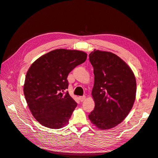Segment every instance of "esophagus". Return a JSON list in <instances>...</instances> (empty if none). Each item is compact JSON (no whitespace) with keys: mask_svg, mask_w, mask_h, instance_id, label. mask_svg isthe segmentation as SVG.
Wrapping results in <instances>:
<instances>
[{"mask_svg":"<svg viewBox=\"0 0 158 158\" xmlns=\"http://www.w3.org/2000/svg\"><path fill=\"white\" fill-rule=\"evenodd\" d=\"M85 99V96H80V97H79V100L80 102H83V101H84V100Z\"/></svg>","mask_w":158,"mask_h":158,"instance_id":"1","label":"esophagus"}]
</instances>
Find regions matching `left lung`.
<instances>
[{
	"mask_svg": "<svg viewBox=\"0 0 158 158\" xmlns=\"http://www.w3.org/2000/svg\"><path fill=\"white\" fill-rule=\"evenodd\" d=\"M89 57L95 76V107L88 117L97 128L106 130L120 124L130 113L136 98V78L129 66L113 52L94 50Z\"/></svg>",
	"mask_w": 158,
	"mask_h": 158,
	"instance_id": "8db88e82",
	"label": "left lung"
}]
</instances>
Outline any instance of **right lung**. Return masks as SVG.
<instances>
[{"label": "right lung", "mask_w": 158, "mask_h": 158, "mask_svg": "<svg viewBox=\"0 0 158 158\" xmlns=\"http://www.w3.org/2000/svg\"><path fill=\"white\" fill-rule=\"evenodd\" d=\"M86 58L82 51L55 49L38 58L28 69L23 94L32 115L41 125L59 129L67 125L77 106L69 92H63L68 88V75Z\"/></svg>", "instance_id": "add662e5"}]
</instances>
